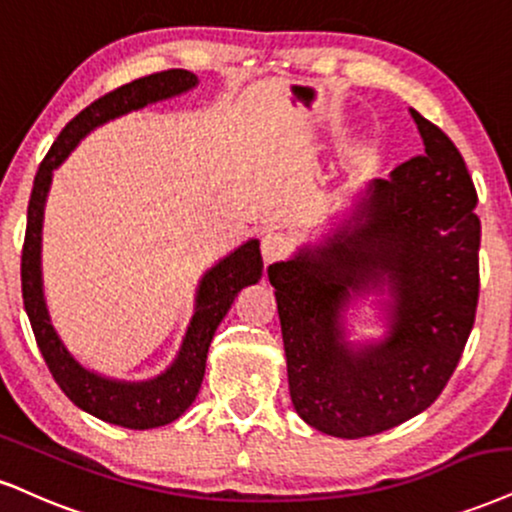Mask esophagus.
<instances>
[{
  "mask_svg": "<svg viewBox=\"0 0 512 512\" xmlns=\"http://www.w3.org/2000/svg\"><path fill=\"white\" fill-rule=\"evenodd\" d=\"M289 251V237L282 235L277 230H268L266 235L261 237V254L266 258V263H275L280 258H285Z\"/></svg>",
  "mask_w": 512,
  "mask_h": 512,
  "instance_id": "1",
  "label": "esophagus"
}]
</instances>
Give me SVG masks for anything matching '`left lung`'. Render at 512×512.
Segmentation results:
<instances>
[{
    "label": "left lung",
    "mask_w": 512,
    "mask_h": 512,
    "mask_svg": "<svg viewBox=\"0 0 512 512\" xmlns=\"http://www.w3.org/2000/svg\"><path fill=\"white\" fill-rule=\"evenodd\" d=\"M410 116L425 154L372 180L323 244L268 268L296 413L339 439L380 434L430 408L475 325V185L456 144L418 111ZM375 291L390 296L388 337L346 343L343 311Z\"/></svg>",
    "instance_id": "1"
}]
</instances>
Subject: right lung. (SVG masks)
Instances as JSON below:
<instances>
[{
  "instance_id": "right-lung-1",
  "label": "right lung",
  "mask_w": 512,
  "mask_h": 512,
  "mask_svg": "<svg viewBox=\"0 0 512 512\" xmlns=\"http://www.w3.org/2000/svg\"><path fill=\"white\" fill-rule=\"evenodd\" d=\"M199 78L182 68H170L147 78L132 80L118 87L73 118L37 168L33 194L28 204V227L21 256V285L23 304L33 325L37 346H40L44 363L63 394L75 406L94 415V418L111 422V425L128 427V430H151V427L168 425L178 420L197 399L201 380L206 370V353L211 346L220 320L230 311L237 292L246 285H254L263 275V258L258 249V239L239 246L225 258L206 270L197 289L194 315L182 339V346L175 361L163 370L159 377L144 382H123L92 372L75 361L73 353L66 349L56 334L52 318H49L47 301L42 287V220L44 204H47L52 170L59 168L87 132L99 128L106 121L125 116V113L142 109V106L161 102V99L178 97V94L197 87Z\"/></svg>"
}]
</instances>
